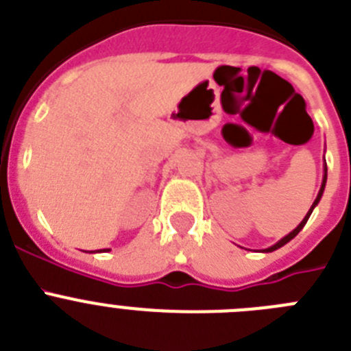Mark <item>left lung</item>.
<instances>
[{"label": "left lung", "instance_id": "obj_1", "mask_svg": "<svg viewBox=\"0 0 351 351\" xmlns=\"http://www.w3.org/2000/svg\"><path fill=\"white\" fill-rule=\"evenodd\" d=\"M325 182H327V168H325V175H324V183H322V189H320V192H318V195H317V199H315V203H313V206H311V210L308 211V215H306L304 219H302V222L299 223L298 227H295V229L292 230V232H290V234H287L285 238L283 239H280V241L276 243V245H273L271 246V248H267V250H264V252H273V250H278V248H280V246H283V245H287V243L290 241V239L292 238H295V236L299 234V230L302 229V227L306 226V222H308V219H309V215H311V211H313V208L317 206L318 204V201H320V197H322V194H324V187H325Z\"/></svg>", "mask_w": 351, "mask_h": 351}]
</instances>
